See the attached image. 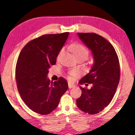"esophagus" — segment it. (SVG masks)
Segmentation results:
<instances>
[{
    "label": "esophagus",
    "mask_w": 135,
    "mask_h": 135,
    "mask_svg": "<svg viewBox=\"0 0 135 135\" xmlns=\"http://www.w3.org/2000/svg\"><path fill=\"white\" fill-rule=\"evenodd\" d=\"M75 85H73V84H71V83H69V88H74L75 87Z\"/></svg>",
    "instance_id": "esophagus-1"
}]
</instances>
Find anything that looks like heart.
Here are the masks:
<instances>
[{
	"instance_id": "1",
	"label": "heart",
	"mask_w": 135,
	"mask_h": 135,
	"mask_svg": "<svg viewBox=\"0 0 135 135\" xmlns=\"http://www.w3.org/2000/svg\"><path fill=\"white\" fill-rule=\"evenodd\" d=\"M71 50L72 52L75 56L76 59H82L86 60L90 54V52L88 49L85 46H84L82 44H75L71 45ZM65 54V49L64 48H62L60 50H59V53H58L57 55V60L60 61L62 59L63 57H64ZM77 73V71L76 70H72L70 72V75H74ZM69 78H70V76H68Z\"/></svg>"
}]
</instances>
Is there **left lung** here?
<instances>
[{
    "label": "left lung",
    "instance_id": "obj_1",
    "mask_svg": "<svg viewBox=\"0 0 135 135\" xmlns=\"http://www.w3.org/2000/svg\"><path fill=\"white\" fill-rule=\"evenodd\" d=\"M79 38L91 50L94 64L91 70L79 81L81 95L76 100L80 110L88 114H96L108 106L113 99L120 77V63L117 52L108 41L95 33H78Z\"/></svg>",
    "mask_w": 135,
    "mask_h": 135
}]
</instances>
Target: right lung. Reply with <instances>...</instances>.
I'll return each instance as SVG.
<instances>
[{"instance_id":"obj_1","label":"right lung","mask_w":135,"mask_h":135,"mask_svg":"<svg viewBox=\"0 0 135 135\" xmlns=\"http://www.w3.org/2000/svg\"><path fill=\"white\" fill-rule=\"evenodd\" d=\"M69 35H42L28 42L20 53L15 68L17 86L22 100L35 113L45 115L53 112L69 87L64 78L54 83L47 78Z\"/></svg>"}]
</instances>
